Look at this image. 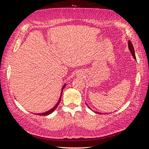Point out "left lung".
<instances>
[{"mask_svg": "<svg viewBox=\"0 0 149 149\" xmlns=\"http://www.w3.org/2000/svg\"><path fill=\"white\" fill-rule=\"evenodd\" d=\"M128 46H129V51L130 52V53H131L132 55V56H133V58H134V59L136 60V55H135L134 48V47H133L132 44V43H131V42H130V41H129V42H128ZM86 105L88 106V105L87 104H86ZM88 107L90 109H91V108H90V107H89V106H88ZM94 112H95V111H94ZM96 112V113H97V114H101V113H100V112Z\"/></svg>", "mask_w": 149, "mask_h": 149, "instance_id": "1", "label": "left lung"}]
</instances>
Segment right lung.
Returning a JSON list of instances; mask_svg holds the SVG:
<instances>
[{
	"instance_id": "add662e5",
	"label": "right lung",
	"mask_w": 149,
	"mask_h": 149,
	"mask_svg": "<svg viewBox=\"0 0 149 149\" xmlns=\"http://www.w3.org/2000/svg\"><path fill=\"white\" fill-rule=\"evenodd\" d=\"M65 86H66V84H65L63 86V87L61 88V94H60V98H59V100H58V102L56 104V105L54 106L53 108H52L51 109H49V111H48L47 112H42V113H37V115H39V116H48L49 114H52V112L56 109V108L57 107L58 104H59V103L60 102L61 98V95H62V93H63V89L65 88Z\"/></svg>"
}]
</instances>
